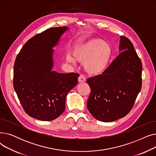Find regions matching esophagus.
<instances>
[{
	"label": "esophagus",
	"instance_id": "esophagus-1",
	"mask_svg": "<svg viewBox=\"0 0 156 156\" xmlns=\"http://www.w3.org/2000/svg\"><path fill=\"white\" fill-rule=\"evenodd\" d=\"M85 81H86V78L85 77L84 75H80V76L78 77V82L83 83Z\"/></svg>",
	"mask_w": 156,
	"mask_h": 156
}]
</instances>
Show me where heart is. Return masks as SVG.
Instances as JSON below:
<instances>
[{"instance_id": "b5f03b06", "label": "heart", "mask_w": 156, "mask_h": 156, "mask_svg": "<svg viewBox=\"0 0 156 156\" xmlns=\"http://www.w3.org/2000/svg\"><path fill=\"white\" fill-rule=\"evenodd\" d=\"M113 55L110 44L99 38H92L78 44L71 55L66 57V61L75 64L76 61L83 64L85 71L90 75H99L109 68Z\"/></svg>"}]
</instances>
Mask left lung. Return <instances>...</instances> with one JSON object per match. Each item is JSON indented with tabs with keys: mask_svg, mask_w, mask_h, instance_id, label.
I'll use <instances>...</instances> for the list:
<instances>
[{
	"mask_svg": "<svg viewBox=\"0 0 156 156\" xmlns=\"http://www.w3.org/2000/svg\"><path fill=\"white\" fill-rule=\"evenodd\" d=\"M121 52L102 75L87 79L91 93L87 109L97 120L112 122L132 109L142 88V62L133 45L120 37Z\"/></svg>",
	"mask_w": 156,
	"mask_h": 156,
	"instance_id": "obj_1",
	"label": "left lung"
}]
</instances>
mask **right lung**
<instances>
[{
  "label": "right lung",
  "instance_id": "right-lung-1",
  "mask_svg": "<svg viewBox=\"0 0 156 156\" xmlns=\"http://www.w3.org/2000/svg\"><path fill=\"white\" fill-rule=\"evenodd\" d=\"M66 27L49 28L31 38L14 65L13 85L24 111L40 121H52L64 111L66 96L78 83V73L52 71L54 47Z\"/></svg>",
  "mask_w": 156,
  "mask_h": 156
}]
</instances>
